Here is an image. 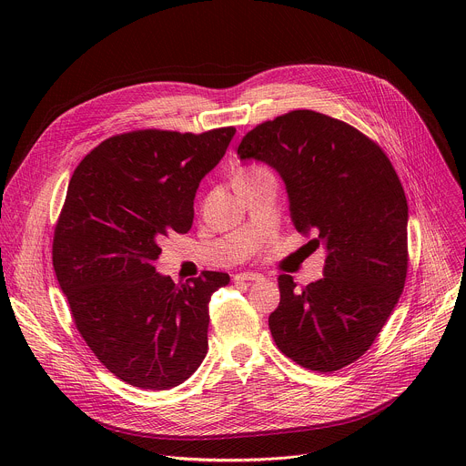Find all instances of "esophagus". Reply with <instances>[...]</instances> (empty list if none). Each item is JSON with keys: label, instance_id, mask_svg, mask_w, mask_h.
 Masks as SVG:
<instances>
[{"label": "esophagus", "instance_id": "obj_1", "mask_svg": "<svg viewBox=\"0 0 466 466\" xmlns=\"http://www.w3.org/2000/svg\"><path fill=\"white\" fill-rule=\"evenodd\" d=\"M236 282H258V280H263V277L259 273H239L234 277Z\"/></svg>", "mask_w": 466, "mask_h": 466}]
</instances>
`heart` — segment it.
<instances>
[{
    "label": "heart",
    "instance_id": "obj_1",
    "mask_svg": "<svg viewBox=\"0 0 466 466\" xmlns=\"http://www.w3.org/2000/svg\"><path fill=\"white\" fill-rule=\"evenodd\" d=\"M254 171H258V169H248V171H243V173H239V175H248V173H254Z\"/></svg>",
    "mask_w": 466,
    "mask_h": 466
}]
</instances>
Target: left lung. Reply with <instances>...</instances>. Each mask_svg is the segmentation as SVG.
Returning <instances> with one entry per match:
<instances>
[{
  "label": "left lung",
  "mask_w": 466,
  "mask_h": 466,
  "mask_svg": "<svg viewBox=\"0 0 466 466\" xmlns=\"http://www.w3.org/2000/svg\"><path fill=\"white\" fill-rule=\"evenodd\" d=\"M238 157L273 167L286 184L295 228L324 247L322 279L297 289L280 275L269 315L277 347L309 370L363 356L402 295L408 201L385 153L345 121L293 110L243 137Z\"/></svg>",
  "instance_id": "left-lung-1"
}]
</instances>
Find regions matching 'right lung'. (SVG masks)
Returning a JSON list of instances; mask_svg holds the SVG:
<instances>
[{
	"mask_svg": "<svg viewBox=\"0 0 466 466\" xmlns=\"http://www.w3.org/2000/svg\"><path fill=\"white\" fill-rule=\"evenodd\" d=\"M234 135V127L127 132L99 144L70 180L53 238L55 275L86 345L130 385L177 387L208 352V304L230 277L205 271L175 284L155 261L162 236L191 228L198 184Z\"/></svg>",
	"mask_w": 466,
	"mask_h": 466,
	"instance_id": "obj_1",
	"label": "right lung"
}]
</instances>
